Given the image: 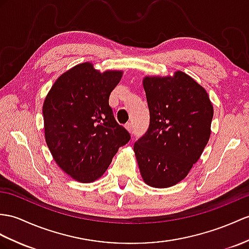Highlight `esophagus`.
I'll return each mask as SVG.
<instances>
[{
  "label": "esophagus",
  "mask_w": 249,
  "mask_h": 249,
  "mask_svg": "<svg viewBox=\"0 0 249 249\" xmlns=\"http://www.w3.org/2000/svg\"><path fill=\"white\" fill-rule=\"evenodd\" d=\"M125 129L128 130L129 132H132L133 131V125H132V124L131 123H128L125 124Z\"/></svg>",
  "instance_id": "1"
}]
</instances>
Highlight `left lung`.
Returning <instances> with one entry per match:
<instances>
[{
    "mask_svg": "<svg viewBox=\"0 0 249 249\" xmlns=\"http://www.w3.org/2000/svg\"><path fill=\"white\" fill-rule=\"evenodd\" d=\"M143 89L150 112L148 131L134 143L145 184L167 188L191 170L210 137L213 107L206 90L191 77H145Z\"/></svg>",
    "mask_w": 249,
    "mask_h": 249,
    "instance_id": "left-lung-1",
    "label": "left lung"
}]
</instances>
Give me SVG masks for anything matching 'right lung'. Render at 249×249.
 Returning <instances> with one entry per match:
<instances>
[{"mask_svg":"<svg viewBox=\"0 0 249 249\" xmlns=\"http://www.w3.org/2000/svg\"><path fill=\"white\" fill-rule=\"evenodd\" d=\"M123 72L101 74L89 62L60 76L43 105L46 143L58 166L81 183L99 178L130 133L114 117L108 97Z\"/></svg>","mask_w":249,"mask_h":249,"instance_id":"right-lung-1","label":"right lung"}]
</instances>
